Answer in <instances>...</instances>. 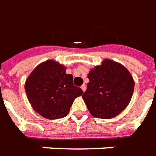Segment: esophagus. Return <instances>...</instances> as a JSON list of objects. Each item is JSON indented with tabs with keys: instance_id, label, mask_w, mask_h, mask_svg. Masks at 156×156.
Masks as SVG:
<instances>
[{
	"instance_id": "esophagus-1",
	"label": "esophagus",
	"mask_w": 156,
	"mask_h": 156,
	"mask_svg": "<svg viewBox=\"0 0 156 156\" xmlns=\"http://www.w3.org/2000/svg\"><path fill=\"white\" fill-rule=\"evenodd\" d=\"M81 89H82V91H83V92H85V91H86V89H87V86H86L85 84H83L82 86H81Z\"/></svg>"
}]
</instances>
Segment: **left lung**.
Here are the masks:
<instances>
[{
	"instance_id": "left-lung-1",
	"label": "left lung",
	"mask_w": 156,
	"mask_h": 156,
	"mask_svg": "<svg viewBox=\"0 0 156 156\" xmlns=\"http://www.w3.org/2000/svg\"><path fill=\"white\" fill-rule=\"evenodd\" d=\"M89 82L82 95L92 116L111 119L126 108L134 91V80L122 64L105 59L87 75Z\"/></svg>"
}]
</instances>
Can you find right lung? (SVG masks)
<instances>
[{
	"label": "right lung",
	"instance_id": "obj_1",
	"mask_svg": "<svg viewBox=\"0 0 156 156\" xmlns=\"http://www.w3.org/2000/svg\"><path fill=\"white\" fill-rule=\"evenodd\" d=\"M54 60L40 64L27 78L25 92L35 112L44 118L56 120L67 115L73 102L83 94L73 84V76Z\"/></svg>",
	"mask_w": 156,
	"mask_h": 156
}]
</instances>
